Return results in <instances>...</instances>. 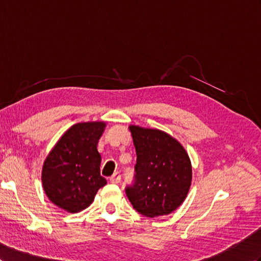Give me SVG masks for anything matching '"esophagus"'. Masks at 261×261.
I'll return each instance as SVG.
<instances>
[{"label": "esophagus", "instance_id": "obj_1", "mask_svg": "<svg viewBox=\"0 0 261 261\" xmlns=\"http://www.w3.org/2000/svg\"><path fill=\"white\" fill-rule=\"evenodd\" d=\"M109 181L111 183H113V184H118V183H120V181H121V175H120L119 172H116L115 174H113L112 176H110Z\"/></svg>", "mask_w": 261, "mask_h": 261}]
</instances>
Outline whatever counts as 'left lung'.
<instances>
[{"mask_svg": "<svg viewBox=\"0 0 261 261\" xmlns=\"http://www.w3.org/2000/svg\"><path fill=\"white\" fill-rule=\"evenodd\" d=\"M137 153L135 182L125 194L133 208L146 217L168 215L190 191L192 165L177 140L158 129L130 125Z\"/></svg>", "mask_w": 261, "mask_h": 261, "instance_id": "8db88e82", "label": "left lung"}]
</instances>
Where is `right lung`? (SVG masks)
I'll use <instances>...</instances> for the list:
<instances>
[{
    "label": "right lung",
    "mask_w": 261,
    "mask_h": 261,
    "mask_svg": "<svg viewBox=\"0 0 261 261\" xmlns=\"http://www.w3.org/2000/svg\"><path fill=\"white\" fill-rule=\"evenodd\" d=\"M105 122L73 124L58 140L46 158L42 182L51 203L69 213L87 208L100 188L107 184L100 175L101 155L97 144Z\"/></svg>",
    "instance_id": "1"
}]
</instances>
